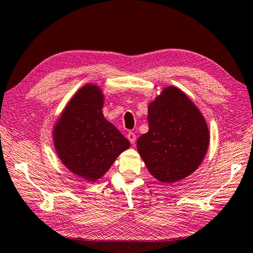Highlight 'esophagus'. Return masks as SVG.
<instances>
[{
  "label": "esophagus",
  "mask_w": 253,
  "mask_h": 253,
  "mask_svg": "<svg viewBox=\"0 0 253 253\" xmlns=\"http://www.w3.org/2000/svg\"><path fill=\"white\" fill-rule=\"evenodd\" d=\"M127 139L129 140V142L133 144L134 142H136V134H134L133 132H128L127 133Z\"/></svg>",
  "instance_id": "obj_1"
}]
</instances>
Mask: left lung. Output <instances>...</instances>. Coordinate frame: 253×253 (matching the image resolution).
I'll return each mask as SVG.
<instances>
[{"label": "left lung", "mask_w": 253, "mask_h": 253, "mask_svg": "<svg viewBox=\"0 0 253 253\" xmlns=\"http://www.w3.org/2000/svg\"><path fill=\"white\" fill-rule=\"evenodd\" d=\"M149 131L137 149L149 172L163 183L186 178L201 165L209 146L206 120L192 100L173 86L149 103Z\"/></svg>", "instance_id": "1"}]
</instances>
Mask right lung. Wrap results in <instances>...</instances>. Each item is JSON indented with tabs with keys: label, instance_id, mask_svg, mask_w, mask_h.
I'll list each match as a JSON object with an SVG mask.
<instances>
[{
	"label": "right lung",
	"instance_id": "1",
	"mask_svg": "<svg viewBox=\"0 0 253 253\" xmlns=\"http://www.w3.org/2000/svg\"><path fill=\"white\" fill-rule=\"evenodd\" d=\"M104 96L95 84L76 91L52 128L57 155L72 173L89 182L105 174L130 143L102 113Z\"/></svg>",
	"mask_w": 253,
	"mask_h": 253
}]
</instances>
